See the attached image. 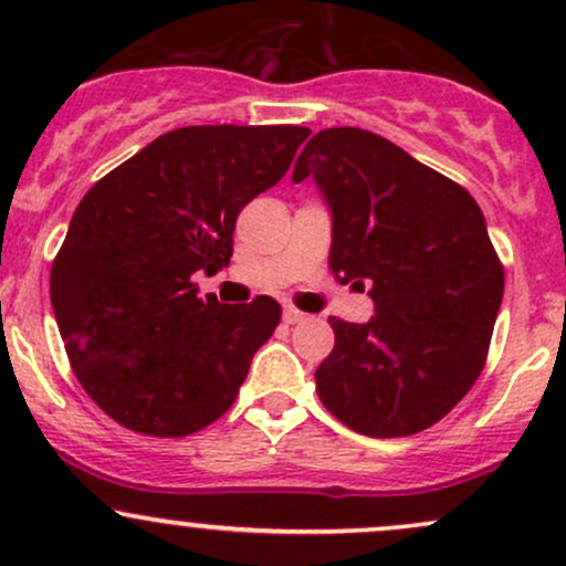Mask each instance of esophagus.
<instances>
[{
  "instance_id": "34e87169",
  "label": "esophagus",
  "mask_w": 566,
  "mask_h": 566,
  "mask_svg": "<svg viewBox=\"0 0 566 566\" xmlns=\"http://www.w3.org/2000/svg\"><path fill=\"white\" fill-rule=\"evenodd\" d=\"M303 319H305L303 311L292 308V305H284V322H287V324H301Z\"/></svg>"
}]
</instances>
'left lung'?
I'll return each instance as SVG.
<instances>
[{"mask_svg":"<svg viewBox=\"0 0 566 566\" xmlns=\"http://www.w3.org/2000/svg\"><path fill=\"white\" fill-rule=\"evenodd\" d=\"M314 178L333 210L329 269L375 303L367 324L329 319L316 369L322 405L356 433L426 431L482 375L503 301V263L479 205L380 135L329 127L305 143L292 180Z\"/></svg>","mask_w":566,"mask_h":566,"instance_id":"8db88e82","label":"left lung"}]
</instances>
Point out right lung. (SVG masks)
Instances as JSON below:
<instances>
[{
  "label": "right lung",
  "mask_w": 566,
  "mask_h": 566,
  "mask_svg": "<svg viewBox=\"0 0 566 566\" xmlns=\"http://www.w3.org/2000/svg\"><path fill=\"white\" fill-rule=\"evenodd\" d=\"M308 127L197 125L159 135L84 193L50 271L76 380L108 418L178 439L237 399L282 308L199 297L193 274L229 265L233 226L282 180Z\"/></svg>",
  "instance_id": "1"
}]
</instances>
